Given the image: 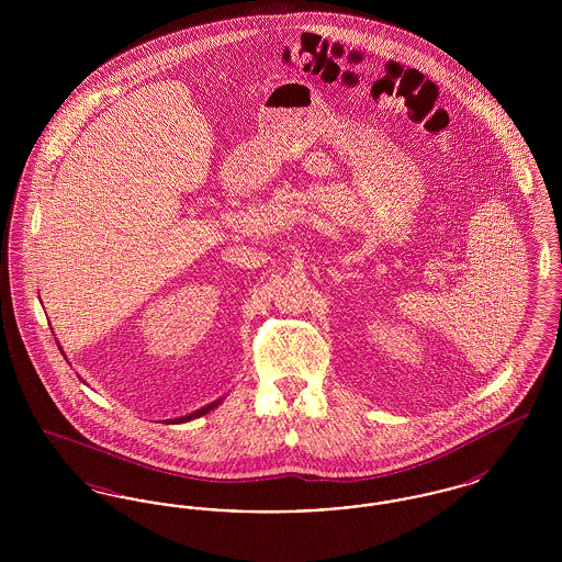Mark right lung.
I'll return each mask as SVG.
<instances>
[{"label": "right lung", "instance_id": "add662e5", "mask_svg": "<svg viewBox=\"0 0 562 562\" xmlns=\"http://www.w3.org/2000/svg\"><path fill=\"white\" fill-rule=\"evenodd\" d=\"M223 402V398H218V401L211 402V404H206V406H202V408H198V411H193V413H189V415H183V417H177V419H166L168 424H188L191 419H198V417H202V415H206V413H211L213 408H216L218 404Z\"/></svg>", "mask_w": 562, "mask_h": 562}]
</instances>
